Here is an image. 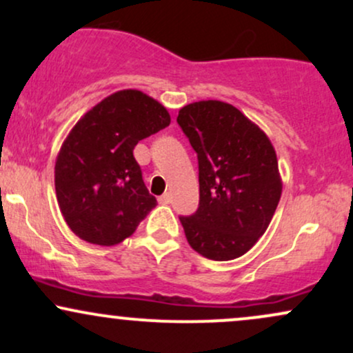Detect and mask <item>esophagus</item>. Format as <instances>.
<instances>
[{
	"mask_svg": "<svg viewBox=\"0 0 353 353\" xmlns=\"http://www.w3.org/2000/svg\"><path fill=\"white\" fill-rule=\"evenodd\" d=\"M171 201H172V197H171V194H169V192H165V194H163V196L159 197L161 204H171Z\"/></svg>",
	"mask_w": 353,
	"mask_h": 353,
	"instance_id": "obj_1",
	"label": "esophagus"
}]
</instances>
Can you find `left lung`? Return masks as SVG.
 I'll list each match as a JSON object with an SVG mask.
<instances>
[{
    "label": "left lung",
    "instance_id": "obj_1",
    "mask_svg": "<svg viewBox=\"0 0 353 353\" xmlns=\"http://www.w3.org/2000/svg\"><path fill=\"white\" fill-rule=\"evenodd\" d=\"M177 123L199 161V209L179 217L196 252L241 257L264 236L282 194L277 154L267 134L232 104L197 101Z\"/></svg>",
    "mask_w": 353,
    "mask_h": 353
}]
</instances>
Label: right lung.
<instances>
[{
    "label": "right lung",
    "mask_w": 353,
    "mask_h": 353,
    "mask_svg": "<svg viewBox=\"0 0 353 353\" xmlns=\"http://www.w3.org/2000/svg\"><path fill=\"white\" fill-rule=\"evenodd\" d=\"M169 124L168 109L137 89L112 92L74 124L56 157L54 188L76 236L116 245L134 234L157 201L132 151Z\"/></svg>",
    "instance_id": "right-lung-1"
}]
</instances>
